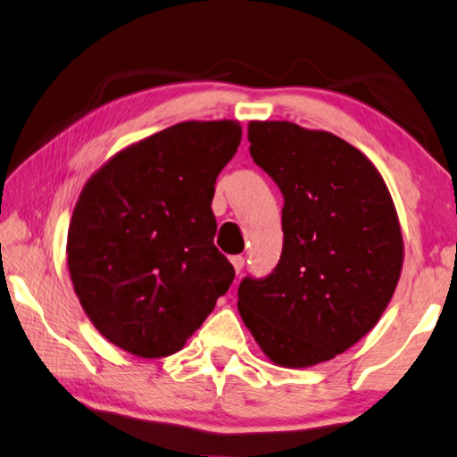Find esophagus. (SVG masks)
Instances as JSON below:
<instances>
[{"label": "esophagus", "mask_w": 457, "mask_h": 457, "mask_svg": "<svg viewBox=\"0 0 457 457\" xmlns=\"http://www.w3.org/2000/svg\"><path fill=\"white\" fill-rule=\"evenodd\" d=\"M230 262H233V267H235V273H237V275L241 273V270L245 269V259L241 257V254H237V257L230 259Z\"/></svg>", "instance_id": "1"}]
</instances>
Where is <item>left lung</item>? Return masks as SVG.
<instances>
[{"mask_svg":"<svg viewBox=\"0 0 457 457\" xmlns=\"http://www.w3.org/2000/svg\"><path fill=\"white\" fill-rule=\"evenodd\" d=\"M249 142L285 196V241L273 273L238 287V313L269 361L313 367L353 347L394 297L397 211L375 164L339 136L253 120Z\"/></svg>","mask_w":457,"mask_h":457,"instance_id":"8db88e82","label":"left lung"}]
</instances>
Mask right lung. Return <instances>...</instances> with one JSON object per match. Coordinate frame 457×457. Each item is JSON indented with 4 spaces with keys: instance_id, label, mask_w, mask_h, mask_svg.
<instances>
[{
    "instance_id": "right-lung-1",
    "label": "right lung",
    "mask_w": 457,
    "mask_h": 457,
    "mask_svg": "<svg viewBox=\"0 0 457 457\" xmlns=\"http://www.w3.org/2000/svg\"><path fill=\"white\" fill-rule=\"evenodd\" d=\"M237 120H188L116 152L79 192L68 270L112 345L158 359L180 351L228 291L214 246L216 176L241 144Z\"/></svg>"
}]
</instances>
